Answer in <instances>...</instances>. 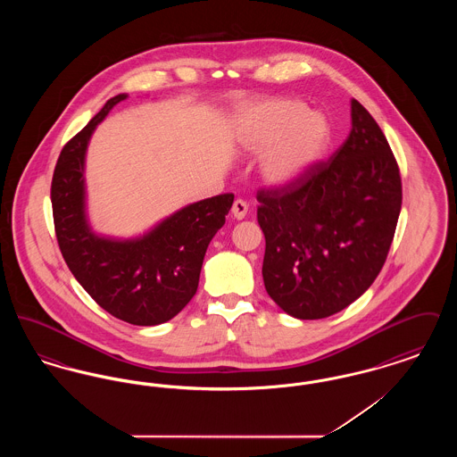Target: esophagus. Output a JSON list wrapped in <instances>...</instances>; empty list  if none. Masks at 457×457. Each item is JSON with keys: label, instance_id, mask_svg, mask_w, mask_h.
<instances>
[{"label": "esophagus", "instance_id": "34e87169", "mask_svg": "<svg viewBox=\"0 0 457 457\" xmlns=\"http://www.w3.org/2000/svg\"><path fill=\"white\" fill-rule=\"evenodd\" d=\"M231 212H233V216L235 219H243L246 216V212H248V204L245 202V200H235V204H233V207H231Z\"/></svg>", "mask_w": 457, "mask_h": 457}]
</instances>
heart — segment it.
I'll return each instance as SVG.
<instances>
[{"mask_svg": "<svg viewBox=\"0 0 457 457\" xmlns=\"http://www.w3.org/2000/svg\"><path fill=\"white\" fill-rule=\"evenodd\" d=\"M239 142L250 153H265L261 171L267 183L289 187L320 161L330 142V125L302 101L276 97L243 111Z\"/></svg>", "mask_w": 457, "mask_h": 457, "instance_id": "heart-1", "label": "heart"}]
</instances>
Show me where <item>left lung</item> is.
<instances>
[{"label": "left lung", "instance_id": "obj_1", "mask_svg": "<svg viewBox=\"0 0 457 457\" xmlns=\"http://www.w3.org/2000/svg\"><path fill=\"white\" fill-rule=\"evenodd\" d=\"M269 296L291 317L326 319L358 300L384 267L401 212V174L367 109L351 101L346 142L289 187L261 190Z\"/></svg>", "mask_w": 457, "mask_h": 457}]
</instances>
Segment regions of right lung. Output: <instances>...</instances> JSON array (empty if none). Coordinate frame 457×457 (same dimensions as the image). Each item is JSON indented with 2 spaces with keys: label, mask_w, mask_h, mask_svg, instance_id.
<instances>
[{
  "label": "right lung",
  "mask_w": 457,
  "mask_h": 457,
  "mask_svg": "<svg viewBox=\"0 0 457 457\" xmlns=\"http://www.w3.org/2000/svg\"><path fill=\"white\" fill-rule=\"evenodd\" d=\"M127 97H111L63 147L51 183L53 219L66 265L92 300L133 326H157L194 298L207 246L226 222L235 195L190 204L138 238L96 235L86 214L88 140L109 111Z\"/></svg>",
  "instance_id": "1"
}]
</instances>
